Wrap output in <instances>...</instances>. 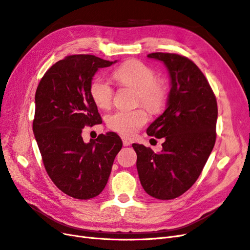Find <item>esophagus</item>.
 <instances>
[{
  "mask_svg": "<svg viewBox=\"0 0 250 250\" xmlns=\"http://www.w3.org/2000/svg\"><path fill=\"white\" fill-rule=\"evenodd\" d=\"M122 142H123V145H124L125 147H127V146H129V145H130V142L128 141L127 139H125V138H122Z\"/></svg>",
  "mask_w": 250,
  "mask_h": 250,
  "instance_id": "34e87169",
  "label": "esophagus"
}]
</instances>
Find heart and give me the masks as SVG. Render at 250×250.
<instances>
[{"label": "heart", "mask_w": 250, "mask_h": 250, "mask_svg": "<svg viewBox=\"0 0 250 250\" xmlns=\"http://www.w3.org/2000/svg\"><path fill=\"white\" fill-rule=\"evenodd\" d=\"M113 77L122 86L137 89V101L148 110L157 112L163 108L167 97V86L162 79L155 78L152 67L139 60H131L118 67ZM89 93L98 107L101 109L110 107L113 89L108 81L103 78L94 79ZM147 121V112L142 108L118 110L107 118V125L111 130L124 137H132Z\"/></svg>", "instance_id": "b5f03b06"}]
</instances>
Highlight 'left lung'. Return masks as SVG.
<instances>
[{"instance_id":"8db88e82","label":"left lung","mask_w":250,"mask_h":250,"mask_svg":"<svg viewBox=\"0 0 250 250\" xmlns=\"http://www.w3.org/2000/svg\"><path fill=\"white\" fill-rule=\"evenodd\" d=\"M170 77L167 108L147 128L165 139L160 153L132 144L137 169L145 192L161 200L183 195L199 177L216 142L218 107L207 78L192 60L171 53H151Z\"/></svg>"}]
</instances>
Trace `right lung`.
<instances>
[{
	"mask_svg": "<svg viewBox=\"0 0 250 250\" xmlns=\"http://www.w3.org/2000/svg\"><path fill=\"white\" fill-rule=\"evenodd\" d=\"M94 55H71L53 64L35 93L33 133L53 183L76 199L99 195L122 148L115 132L84 143V126L102 123L89 87L99 69L116 63Z\"/></svg>",
	"mask_w": 250,
	"mask_h": 250,
	"instance_id": "1",
	"label": "right lung"
}]
</instances>
